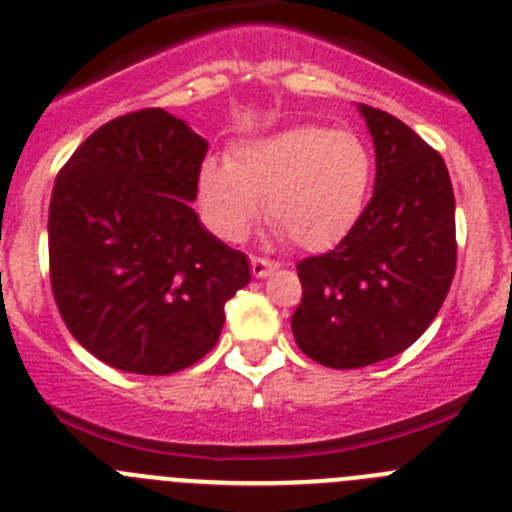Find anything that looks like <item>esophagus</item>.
<instances>
[{"instance_id":"1","label":"esophagus","mask_w":512,"mask_h":512,"mask_svg":"<svg viewBox=\"0 0 512 512\" xmlns=\"http://www.w3.org/2000/svg\"><path fill=\"white\" fill-rule=\"evenodd\" d=\"M274 269H277V264H274V261L261 259V256H251V271H253V277H256V279L269 277Z\"/></svg>"}]
</instances>
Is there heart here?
Returning a JSON list of instances; mask_svg holds the SVG:
<instances>
[{"label":"heart","mask_w":512,"mask_h":512,"mask_svg":"<svg viewBox=\"0 0 512 512\" xmlns=\"http://www.w3.org/2000/svg\"><path fill=\"white\" fill-rule=\"evenodd\" d=\"M374 158L351 130L295 125L235 143L228 164L205 161L200 205L225 241H241L264 215L300 251L323 253L346 238L364 212Z\"/></svg>","instance_id":"obj_1"}]
</instances>
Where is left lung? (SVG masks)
Returning a JSON list of instances; mask_svg holds the SVG:
<instances>
[{
    "label": "left lung",
    "mask_w": 512,
    "mask_h": 512,
    "mask_svg": "<svg viewBox=\"0 0 512 512\" xmlns=\"http://www.w3.org/2000/svg\"><path fill=\"white\" fill-rule=\"evenodd\" d=\"M377 153L354 230L297 264L292 333L305 356L359 369L402 354L441 310L456 271L454 189L441 153L390 112L359 104Z\"/></svg>",
    "instance_id": "8db88e82"
}]
</instances>
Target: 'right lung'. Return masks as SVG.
Returning <instances> with one entry per match:
<instances>
[{
    "instance_id": "1",
    "label": "right lung",
    "mask_w": 512,
    "mask_h": 512,
    "mask_svg": "<svg viewBox=\"0 0 512 512\" xmlns=\"http://www.w3.org/2000/svg\"><path fill=\"white\" fill-rule=\"evenodd\" d=\"M207 140L161 107L94 130L56 176L48 259L71 336L130 374L182 372L210 351L225 302L251 282L246 253L192 202Z\"/></svg>"
}]
</instances>
